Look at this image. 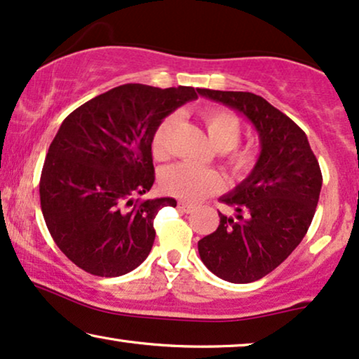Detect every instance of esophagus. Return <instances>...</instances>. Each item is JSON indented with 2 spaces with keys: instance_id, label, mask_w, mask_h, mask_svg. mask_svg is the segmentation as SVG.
Segmentation results:
<instances>
[{
  "instance_id": "esophagus-1",
  "label": "esophagus",
  "mask_w": 359,
  "mask_h": 359,
  "mask_svg": "<svg viewBox=\"0 0 359 359\" xmlns=\"http://www.w3.org/2000/svg\"><path fill=\"white\" fill-rule=\"evenodd\" d=\"M179 210H180V212H184V213H192L194 210H195V207H194V205H190V203L180 202L179 203Z\"/></svg>"
}]
</instances>
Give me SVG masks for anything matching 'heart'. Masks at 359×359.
I'll use <instances>...</instances> for the list:
<instances>
[{"mask_svg": "<svg viewBox=\"0 0 359 359\" xmlns=\"http://www.w3.org/2000/svg\"><path fill=\"white\" fill-rule=\"evenodd\" d=\"M174 119L165 118L152 135L151 147L152 154L157 159L165 156L167 147V133ZM205 128H207L208 140L217 151H228L224 156V165L229 174L236 179H243L251 174L257 161H259V151L252 146L236 147L241 137V124L235 114L226 109L213 108L203 113ZM161 187L167 195L184 200V202H198L208 195H213L222 190L223 179L218 172L212 169H202V167L180 162L164 169L161 174Z\"/></svg>", "mask_w": 359, "mask_h": 359, "instance_id": "heart-1", "label": "heart"}]
</instances>
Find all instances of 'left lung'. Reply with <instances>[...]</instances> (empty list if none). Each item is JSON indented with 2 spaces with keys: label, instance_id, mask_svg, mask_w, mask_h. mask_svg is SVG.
Returning a JSON list of instances; mask_svg holds the SVG:
<instances>
[{
  "label": "left lung",
  "instance_id": "left-lung-1",
  "mask_svg": "<svg viewBox=\"0 0 359 359\" xmlns=\"http://www.w3.org/2000/svg\"><path fill=\"white\" fill-rule=\"evenodd\" d=\"M250 119L259 136V161L222 202L235 217L198 241L203 264L233 284L255 283L289 257L312 223L322 190V172L305 133L259 95L198 88Z\"/></svg>",
  "mask_w": 359,
  "mask_h": 359
}]
</instances>
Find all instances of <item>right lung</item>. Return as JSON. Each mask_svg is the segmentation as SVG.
Returning a JSON list of instances; mask_svg holds the SVG:
<instances>
[{"mask_svg":"<svg viewBox=\"0 0 359 359\" xmlns=\"http://www.w3.org/2000/svg\"><path fill=\"white\" fill-rule=\"evenodd\" d=\"M195 98L192 87L126 83L60 124L42 167L41 208L55 245L80 269L118 277L149 255L157 212L177 205L170 197L135 202L154 184L152 135Z\"/></svg>","mask_w":359,"mask_h":359,"instance_id":"1","label":"right lung"}]
</instances>
